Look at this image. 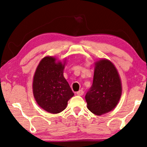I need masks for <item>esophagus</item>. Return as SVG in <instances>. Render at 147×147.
<instances>
[{
    "label": "esophagus",
    "instance_id": "obj_1",
    "mask_svg": "<svg viewBox=\"0 0 147 147\" xmlns=\"http://www.w3.org/2000/svg\"><path fill=\"white\" fill-rule=\"evenodd\" d=\"M76 94H78V96L83 95V94H84V91H83V90H80V91H78V92H77Z\"/></svg>",
    "mask_w": 147,
    "mask_h": 147
}]
</instances>
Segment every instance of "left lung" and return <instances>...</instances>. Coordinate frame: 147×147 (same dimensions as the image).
<instances>
[{
    "mask_svg": "<svg viewBox=\"0 0 147 147\" xmlns=\"http://www.w3.org/2000/svg\"><path fill=\"white\" fill-rule=\"evenodd\" d=\"M122 94L121 80L114 64L107 59L94 62L93 85L85 96L88 109L96 115L112 111Z\"/></svg>",
    "mask_w": 147,
    "mask_h": 147,
    "instance_id": "1",
    "label": "left lung"
}]
</instances>
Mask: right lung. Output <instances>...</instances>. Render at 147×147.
<instances>
[{
  "label": "right lung",
  "mask_w": 147,
  "mask_h": 147,
  "mask_svg": "<svg viewBox=\"0 0 147 147\" xmlns=\"http://www.w3.org/2000/svg\"><path fill=\"white\" fill-rule=\"evenodd\" d=\"M54 56L41 59L35 71L32 91L38 106L47 112L56 114L66 108L73 92L63 76L66 64Z\"/></svg>",
  "instance_id": "right-lung-1"
}]
</instances>
